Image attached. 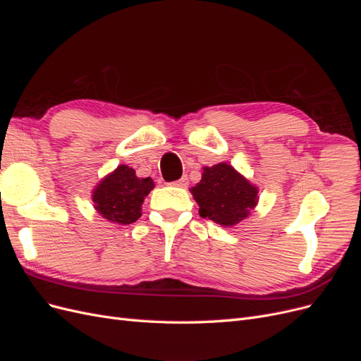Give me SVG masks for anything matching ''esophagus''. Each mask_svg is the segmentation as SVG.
I'll use <instances>...</instances> for the list:
<instances>
[{
    "label": "esophagus",
    "mask_w": 361,
    "mask_h": 361,
    "mask_svg": "<svg viewBox=\"0 0 361 361\" xmlns=\"http://www.w3.org/2000/svg\"><path fill=\"white\" fill-rule=\"evenodd\" d=\"M173 187H179V188H187L188 187V178L187 176H182L179 180H174L171 182Z\"/></svg>",
    "instance_id": "esophagus-1"
}]
</instances>
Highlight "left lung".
Segmentation results:
<instances>
[{
	"instance_id": "left-lung-1",
	"label": "left lung",
	"mask_w": 361,
	"mask_h": 361,
	"mask_svg": "<svg viewBox=\"0 0 361 361\" xmlns=\"http://www.w3.org/2000/svg\"><path fill=\"white\" fill-rule=\"evenodd\" d=\"M199 214L214 223L232 227L245 220L259 202V188L231 164L203 167L202 179L190 188Z\"/></svg>"
}]
</instances>
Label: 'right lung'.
Returning <instances> with one entry per match:
<instances>
[{
    "mask_svg": "<svg viewBox=\"0 0 361 361\" xmlns=\"http://www.w3.org/2000/svg\"><path fill=\"white\" fill-rule=\"evenodd\" d=\"M154 188L155 183L150 178H138L133 167L122 164L93 188V207L110 223H135L141 216V204Z\"/></svg>",
    "mask_w": 361,
    "mask_h": 361,
    "instance_id": "right-lung-1",
    "label": "right lung"
}]
</instances>
